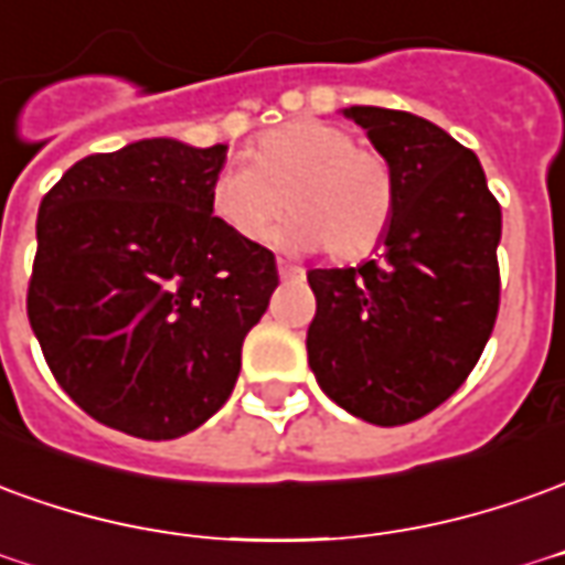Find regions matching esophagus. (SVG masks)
<instances>
[{"instance_id":"1","label":"esophagus","mask_w":565,"mask_h":565,"mask_svg":"<svg viewBox=\"0 0 565 565\" xmlns=\"http://www.w3.org/2000/svg\"><path fill=\"white\" fill-rule=\"evenodd\" d=\"M278 275H281V278H302V269H296L290 263L278 259Z\"/></svg>"}]
</instances>
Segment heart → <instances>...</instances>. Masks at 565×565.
Instances as JSON below:
<instances>
[{"label":"heart","mask_w":565,"mask_h":565,"mask_svg":"<svg viewBox=\"0 0 565 565\" xmlns=\"http://www.w3.org/2000/svg\"><path fill=\"white\" fill-rule=\"evenodd\" d=\"M392 164L354 134L321 118H296L266 131L247 161L226 164L211 189V211L244 242H266L284 207L294 214L275 242L354 263L376 254L394 220Z\"/></svg>","instance_id":"obj_1"}]
</instances>
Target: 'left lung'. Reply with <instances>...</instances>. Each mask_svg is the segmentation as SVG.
<instances>
[{
    "instance_id": "left-lung-1",
    "label": "left lung",
    "mask_w": 565,
    "mask_h": 565,
    "mask_svg": "<svg viewBox=\"0 0 565 565\" xmlns=\"http://www.w3.org/2000/svg\"><path fill=\"white\" fill-rule=\"evenodd\" d=\"M392 164L397 201L376 259L311 269L306 337L321 392L370 425L422 419L456 394L499 315L502 207L471 149L428 118L349 106Z\"/></svg>"
}]
</instances>
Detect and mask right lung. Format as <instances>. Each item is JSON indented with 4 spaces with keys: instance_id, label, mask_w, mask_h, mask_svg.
I'll use <instances>...</instances> for the list:
<instances>
[{
    "instance_id": "obj_1",
    "label": "right lung",
    "mask_w": 565,
    "mask_h": 565,
    "mask_svg": "<svg viewBox=\"0 0 565 565\" xmlns=\"http://www.w3.org/2000/svg\"><path fill=\"white\" fill-rule=\"evenodd\" d=\"M226 143L152 137L76 161L39 204L26 315L51 373L109 428L173 440L226 404L278 287L211 211Z\"/></svg>"
}]
</instances>
